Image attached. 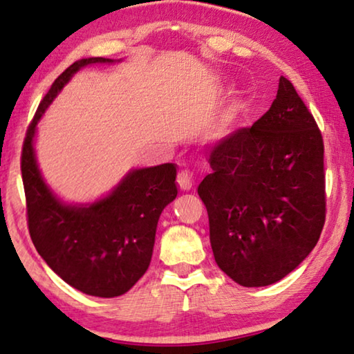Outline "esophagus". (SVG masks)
I'll return each instance as SVG.
<instances>
[{
  "label": "esophagus",
  "mask_w": 354,
  "mask_h": 354,
  "mask_svg": "<svg viewBox=\"0 0 354 354\" xmlns=\"http://www.w3.org/2000/svg\"><path fill=\"white\" fill-rule=\"evenodd\" d=\"M176 181H178V186H179V189H181V191H191V189L194 187L192 175L187 170L179 171Z\"/></svg>",
  "instance_id": "34e87169"
}]
</instances>
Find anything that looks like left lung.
<instances>
[{"mask_svg": "<svg viewBox=\"0 0 354 354\" xmlns=\"http://www.w3.org/2000/svg\"><path fill=\"white\" fill-rule=\"evenodd\" d=\"M208 163L197 192L216 263L245 288L283 279L318 243L326 216L323 136L286 77L270 109L221 140Z\"/></svg>", "mask_w": 354, "mask_h": 354, "instance_id": "1", "label": "left lung"}]
</instances>
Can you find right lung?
Listing matches in <instances>:
<instances>
[{
  "label": "right lung",
  "mask_w": 354,
  "mask_h": 354,
  "mask_svg": "<svg viewBox=\"0 0 354 354\" xmlns=\"http://www.w3.org/2000/svg\"><path fill=\"white\" fill-rule=\"evenodd\" d=\"M122 60L91 57L68 66L42 98L26 131L22 179L30 236L63 281L93 297H118L135 286L151 263L157 223L178 195L176 165L131 168L93 202L68 203L42 176L36 159L38 124L73 76L91 65Z\"/></svg>",
  "instance_id": "obj_1"
}]
</instances>
